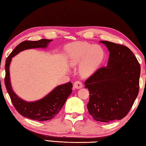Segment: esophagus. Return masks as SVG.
I'll use <instances>...</instances> for the list:
<instances>
[{"label": "esophagus", "mask_w": 146, "mask_h": 146, "mask_svg": "<svg viewBox=\"0 0 146 146\" xmlns=\"http://www.w3.org/2000/svg\"><path fill=\"white\" fill-rule=\"evenodd\" d=\"M83 87L82 83L80 82V81H76V82L74 83V88L76 89H80Z\"/></svg>", "instance_id": "obj_1"}]
</instances>
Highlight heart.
Wrapping results in <instances>:
<instances>
[{"label":"heart","instance_id":"heart-1","mask_svg":"<svg viewBox=\"0 0 146 146\" xmlns=\"http://www.w3.org/2000/svg\"><path fill=\"white\" fill-rule=\"evenodd\" d=\"M66 58L71 66L78 65L79 73L84 77L92 75L104 60L102 47L85 42H76L67 46Z\"/></svg>","mask_w":146,"mask_h":146}]
</instances>
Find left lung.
<instances>
[{
  "mask_svg": "<svg viewBox=\"0 0 146 146\" xmlns=\"http://www.w3.org/2000/svg\"><path fill=\"white\" fill-rule=\"evenodd\" d=\"M110 51L108 65L85 82L90 91L87 104L94 120L102 122L122 119L127 115L139 91L140 66L127 47L100 41Z\"/></svg>",
  "mask_w": 146,
  "mask_h": 146,
  "instance_id": "1",
  "label": "left lung"
}]
</instances>
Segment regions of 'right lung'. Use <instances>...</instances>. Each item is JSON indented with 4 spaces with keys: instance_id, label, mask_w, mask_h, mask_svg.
Segmentation results:
<instances>
[{
    "instance_id": "add662e5",
    "label": "right lung",
    "mask_w": 146,
    "mask_h": 146,
    "mask_svg": "<svg viewBox=\"0 0 146 146\" xmlns=\"http://www.w3.org/2000/svg\"><path fill=\"white\" fill-rule=\"evenodd\" d=\"M51 41L52 40L48 39H41L37 41H24L13 49L6 60V76L4 82L11 102L20 114L31 120L45 121L55 117L72 93V83L69 82L59 85L40 99L33 102H28L16 95L12 89L9 75V66L12 58L21 51L34 48H46Z\"/></svg>"
}]
</instances>
